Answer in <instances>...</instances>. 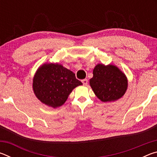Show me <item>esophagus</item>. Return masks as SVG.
<instances>
[{
  "label": "esophagus",
  "instance_id": "1",
  "mask_svg": "<svg viewBox=\"0 0 157 157\" xmlns=\"http://www.w3.org/2000/svg\"><path fill=\"white\" fill-rule=\"evenodd\" d=\"M82 83H83L84 85H85V86H86V85H87V84H88V79H83V80H82Z\"/></svg>",
  "mask_w": 157,
  "mask_h": 157
}]
</instances>
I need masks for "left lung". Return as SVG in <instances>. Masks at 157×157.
<instances>
[{
	"instance_id": "1",
	"label": "left lung",
	"mask_w": 157,
	"mask_h": 157,
	"mask_svg": "<svg viewBox=\"0 0 157 157\" xmlns=\"http://www.w3.org/2000/svg\"><path fill=\"white\" fill-rule=\"evenodd\" d=\"M90 86L95 95L104 102H113L123 96L127 89V79L117 66L98 63L93 71Z\"/></svg>"
}]
</instances>
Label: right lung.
Instances as JSON below:
<instances>
[{"label": "right lung", "mask_w": 157, "mask_h": 157, "mask_svg": "<svg viewBox=\"0 0 157 157\" xmlns=\"http://www.w3.org/2000/svg\"><path fill=\"white\" fill-rule=\"evenodd\" d=\"M82 82L75 73L59 63H44L33 78V91L42 103L53 108L64 104L73 89Z\"/></svg>", "instance_id": "1"}]
</instances>
